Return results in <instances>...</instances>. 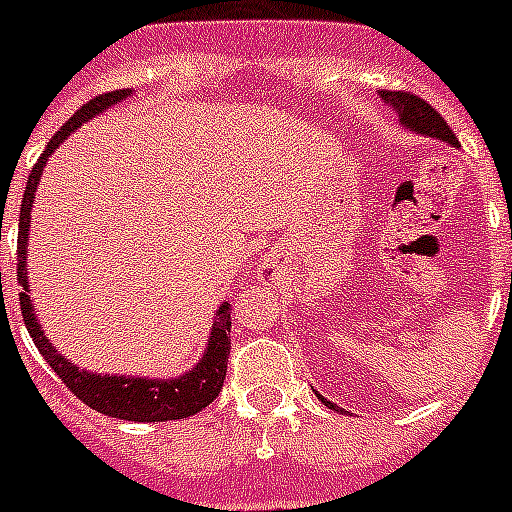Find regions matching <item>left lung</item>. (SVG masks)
I'll list each match as a JSON object with an SVG mask.
<instances>
[{
  "mask_svg": "<svg viewBox=\"0 0 512 512\" xmlns=\"http://www.w3.org/2000/svg\"><path fill=\"white\" fill-rule=\"evenodd\" d=\"M381 97L394 107V110L400 112V120L405 123L407 128H413L418 134H426V136H434V139H442L452 147H458V136L447 126V120L429 105V102H423L418 94L413 91H384ZM318 400L326 402L328 407H334V402L323 400L321 394H318Z\"/></svg>",
  "mask_w": 512,
  "mask_h": 512,
  "instance_id": "obj_1",
  "label": "left lung"
}]
</instances>
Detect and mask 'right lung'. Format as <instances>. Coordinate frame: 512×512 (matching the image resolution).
<instances>
[{
	"mask_svg": "<svg viewBox=\"0 0 512 512\" xmlns=\"http://www.w3.org/2000/svg\"><path fill=\"white\" fill-rule=\"evenodd\" d=\"M128 97V89L107 91L99 97L89 99L81 110L62 123V128L49 139L44 155L31 168L28 176L26 191H23V205H20V228H18V284L23 286L20 292V313L26 321L28 334H31L33 344L39 347L41 357L47 360L57 376L62 378V384L68 386L70 392L76 394L83 405H89L97 413H105L110 418H123V421H178V418H189V415L199 413L202 407H207L215 400L223 389V378H226L228 355H231V305L223 302L215 318L213 336L207 344L205 357L199 360L197 368L189 371L181 378H126V376H97V373L78 371L76 365L68 363L60 352L54 350L49 339L41 331L36 315H33L31 297H28V278H26V239H28V223H31V207L36 199V186H39L41 170L47 165V157L54 149L60 147L62 141L68 139L81 123L97 115V112L107 110L110 105Z\"/></svg>",
	"mask_w": 512,
	"mask_h": 512,
	"instance_id": "obj_1",
	"label": "right lung"
}]
</instances>
